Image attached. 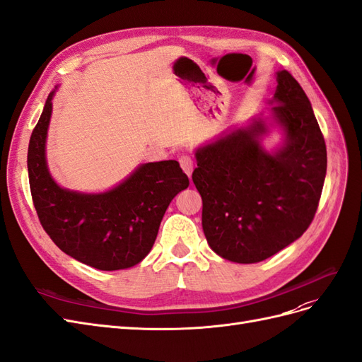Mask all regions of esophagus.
Listing matches in <instances>:
<instances>
[{
    "instance_id": "esophagus-1",
    "label": "esophagus",
    "mask_w": 362,
    "mask_h": 362,
    "mask_svg": "<svg viewBox=\"0 0 362 362\" xmlns=\"http://www.w3.org/2000/svg\"><path fill=\"white\" fill-rule=\"evenodd\" d=\"M179 163H180V167H182V170H183V173L187 174L188 177H191L192 168H194L192 159H191L189 156H187V154H185V156H180V158H179Z\"/></svg>"
}]
</instances>
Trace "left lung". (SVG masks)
<instances>
[{
	"mask_svg": "<svg viewBox=\"0 0 362 362\" xmlns=\"http://www.w3.org/2000/svg\"><path fill=\"white\" fill-rule=\"evenodd\" d=\"M276 76L270 105L281 147H262L273 124L256 117L195 150L204 236L216 255L238 264L261 262L300 238L326 177V144L311 103L290 72Z\"/></svg>",
	"mask_w": 362,
	"mask_h": 362,
	"instance_id": "left-lung-1",
	"label": "left lung"
}]
</instances>
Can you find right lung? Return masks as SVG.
<instances>
[{
  "label": "right lung",
  "instance_id": "obj_1",
  "mask_svg": "<svg viewBox=\"0 0 362 362\" xmlns=\"http://www.w3.org/2000/svg\"><path fill=\"white\" fill-rule=\"evenodd\" d=\"M54 92L45 101L27 154L39 221L62 252L97 270L136 265L150 253L171 200L188 188V175L177 160H160L139 165L106 192L85 194L59 187L45 158Z\"/></svg>",
  "mask_w": 362,
  "mask_h": 362
}]
</instances>
